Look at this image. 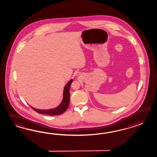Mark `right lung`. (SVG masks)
<instances>
[{
    "instance_id": "1",
    "label": "right lung",
    "mask_w": 157,
    "mask_h": 157,
    "mask_svg": "<svg viewBox=\"0 0 157 157\" xmlns=\"http://www.w3.org/2000/svg\"><path fill=\"white\" fill-rule=\"evenodd\" d=\"M73 80L69 81L67 84H66L65 87L64 88L63 91V97L62 101L60 104L57 106L56 107L49 109H36L33 108V107L30 106L35 111L39 113L48 115L50 116H54V115H59L62 113H64L67 109L68 108L69 105V101H70V95H69V89L71 85L72 84Z\"/></svg>"
}]
</instances>
